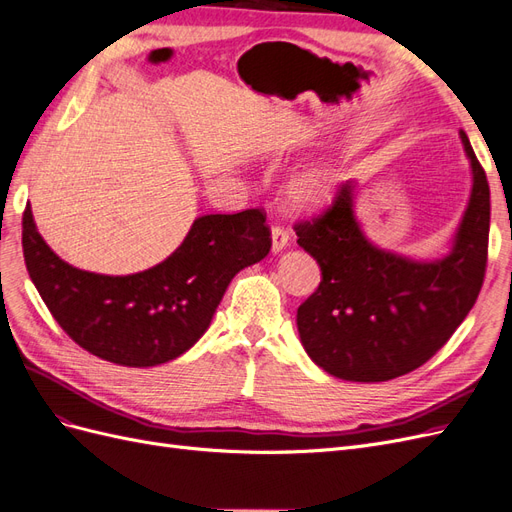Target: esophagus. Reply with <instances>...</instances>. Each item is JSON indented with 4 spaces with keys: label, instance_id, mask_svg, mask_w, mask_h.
Here are the masks:
<instances>
[{
    "label": "esophagus",
    "instance_id": "obj_1",
    "mask_svg": "<svg viewBox=\"0 0 512 512\" xmlns=\"http://www.w3.org/2000/svg\"><path fill=\"white\" fill-rule=\"evenodd\" d=\"M288 241H290V237H288V232L282 226H273L271 228V250H273V254H280L282 250H286Z\"/></svg>",
    "mask_w": 512,
    "mask_h": 512
}]
</instances>
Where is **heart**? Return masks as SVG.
I'll return each instance as SVG.
<instances>
[{
  "label": "heart",
  "instance_id": "obj_1",
  "mask_svg": "<svg viewBox=\"0 0 512 512\" xmlns=\"http://www.w3.org/2000/svg\"><path fill=\"white\" fill-rule=\"evenodd\" d=\"M337 188V175L329 166H314L301 170L286 185V196L292 207L314 209L333 196Z\"/></svg>",
  "mask_w": 512,
  "mask_h": 512
}]
</instances>
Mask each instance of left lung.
<instances>
[{
	"label": "left lung",
	"instance_id": "1",
	"mask_svg": "<svg viewBox=\"0 0 512 512\" xmlns=\"http://www.w3.org/2000/svg\"><path fill=\"white\" fill-rule=\"evenodd\" d=\"M459 138L472 190L446 256L418 260L371 243L354 215L356 181L339 188L327 213L294 226L299 247L322 271L318 290L299 307L297 329L327 374L350 382L404 376L448 342L476 303L487 267L489 183L466 132Z\"/></svg>",
	"mask_w": 512,
	"mask_h": 512
}]
</instances>
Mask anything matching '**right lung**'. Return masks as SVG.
I'll return each instance as SVG.
<instances>
[{"label":"right lung","mask_w":512,"mask_h":512,"mask_svg":"<svg viewBox=\"0 0 512 512\" xmlns=\"http://www.w3.org/2000/svg\"><path fill=\"white\" fill-rule=\"evenodd\" d=\"M265 213L200 215L160 265L132 275H102L61 260L23 213L25 265L76 344L123 367H153L188 352L209 329L228 284L271 250Z\"/></svg>","instance_id":"add662e5"}]
</instances>
